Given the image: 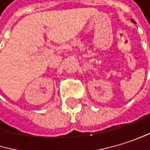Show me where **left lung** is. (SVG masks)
<instances>
[{
  "label": "left lung",
  "instance_id": "obj_1",
  "mask_svg": "<svg viewBox=\"0 0 150 150\" xmlns=\"http://www.w3.org/2000/svg\"><path fill=\"white\" fill-rule=\"evenodd\" d=\"M132 22H133V23H135V22H134V20H132Z\"/></svg>",
  "mask_w": 150,
  "mask_h": 150
}]
</instances>
